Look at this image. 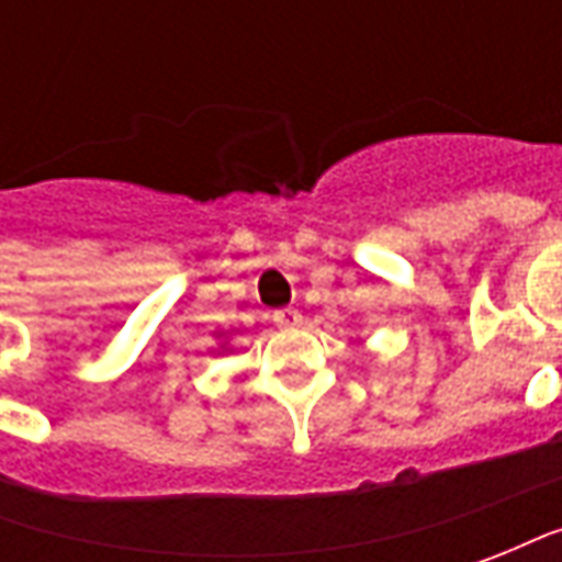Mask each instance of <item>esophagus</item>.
Wrapping results in <instances>:
<instances>
[{"instance_id":"34e87169","label":"esophagus","mask_w":562,"mask_h":562,"mask_svg":"<svg viewBox=\"0 0 562 562\" xmlns=\"http://www.w3.org/2000/svg\"><path fill=\"white\" fill-rule=\"evenodd\" d=\"M273 325H277V328H282V330L297 328V325H301V313H297V310H292V306H285V310H277V313H273Z\"/></svg>"}]
</instances>
